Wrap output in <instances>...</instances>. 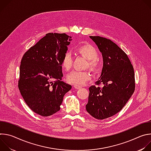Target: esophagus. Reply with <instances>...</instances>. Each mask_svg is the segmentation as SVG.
<instances>
[{"instance_id":"1","label":"esophagus","mask_w":151,"mask_h":151,"mask_svg":"<svg viewBox=\"0 0 151 151\" xmlns=\"http://www.w3.org/2000/svg\"><path fill=\"white\" fill-rule=\"evenodd\" d=\"M74 87H75V89H77V90L80 89V88H82L81 86L78 85H76V84H75V85H74Z\"/></svg>"}]
</instances>
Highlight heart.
<instances>
[{
  "label": "heart",
  "mask_w": 151,
  "mask_h": 151,
  "mask_svg": "<svg viewBox=\"0 0 151 151\" xmlns=\"http://www.w3.org/2000/svg\"><path fill=\"white\" fill-rule=\"evenodd\" d=\"M76 51L83 57L88 60L87 67L94 72H98L101 63L98 59V52L93 45L86 44L79 46L76 48ZM73 60L70 53L67 52L63 56L61 60L62 68L66 71H69L72 67ZM91 78V75L88 71L74 70L67 76V81L69 83L76 85H82Z\"/></svg>",
  "instance_id": "heart-1"
}]
</instances>
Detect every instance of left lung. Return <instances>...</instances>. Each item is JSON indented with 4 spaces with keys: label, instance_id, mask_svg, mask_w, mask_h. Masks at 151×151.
Segmentation results:
<instances>
[{
    "label": "left lung",
    "instance_id": "1",
    "mask_svg": "<svg viewBox=\"0 0 151 151\" xmlns=\"http://www.w3.org/2000/svg\"><path fill=\"white\" fill-rule=\"evenodd\" d=\"M102 54L103 66L96 82L103 87L89 88L86 110L94 118L104 119L119 112L135 90L134 72L127 55L111 40L100 36H90Z\"/></svg>",
    "mask_w": 151,
    "mask_h": 151
}]
</instances>
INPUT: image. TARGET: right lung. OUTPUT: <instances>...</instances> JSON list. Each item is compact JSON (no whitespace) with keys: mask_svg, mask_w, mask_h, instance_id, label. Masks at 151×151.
Returning <instances> with one entry per match:
<instances>
[{"mask_svg":"<svg viewBox=\"0 0 151 151\" xmlns=\"http://www.w3.org/2000/svg\"><path fill=\"white\" fill-rule=\"evenodd\" d=\"M71 38L65 33H49L21 60L18 88L31 110L42 116L59 111L64 96L72 88L61 81V60Z\"/></svg>","mask_w":151,"mask_h":151,"instance_id":"right-lung-1","label":"right lung"}]
</instances>
